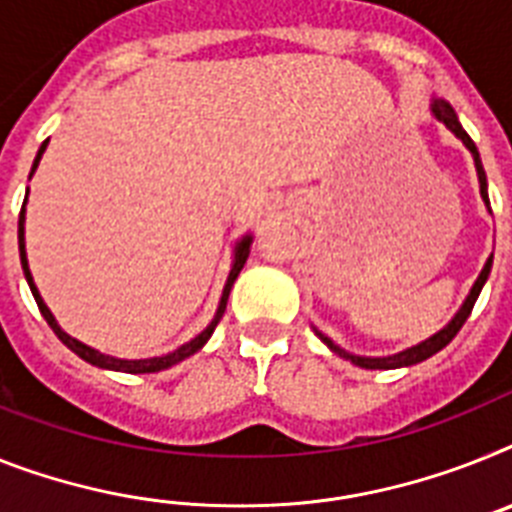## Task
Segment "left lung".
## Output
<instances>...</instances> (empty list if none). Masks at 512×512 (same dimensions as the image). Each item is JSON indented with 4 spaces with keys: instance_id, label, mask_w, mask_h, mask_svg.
Instances as JSON below:
<instances>
[{
    "instance_id": "8db88e82",
    "label": "left lung",
    "mask_w": 512,
    "mask_h": 512,
    "mask_svg": "<svg viewBox=\"0 0 512 512\" xmlns=\"http://www.w3.org/2000/svg\"><path fill=\"white\" fill-rule=\"evenodd\" d=\"M432 114H435L437 119H440L445 127H448L450 132H453L458 140H461L463 145H466L468 150H471V156H474V163H476V174H479V192H482V200L484 205L489 208V192H487V174H484L482 169V161H479V150H476L474 140L466 135V130L461 127V122H458V117H455V111L453 106H450L448 101H442V98H435L432 101ZM489 270H492V257H489L487 263H484L482 273H479V278H476V283L471 286V291H468L466 296V302L461 304V309L455 312L453 320L445 325V328L440 330V333H435L432 338H427V341L422 343H416V346H411V349L406 351H398V354L393 356H356V354H349L346 349H341V346H336V343L330 341L328 336H322L320 330L315 328V333L320 336V341L328 346L333 354L343 356V359H349L351 364H356V367H364V369H398V367H411V364H419L424 362V359H429V356H435L437 351H442L445 346H448L450 341L455 338V333L463 328V322L468 320V315H471V309H474L476 299H479V294H482V286L487 283L489 278Z\"/></svg>"
}]
</instances>
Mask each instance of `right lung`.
<instances>
[{
	"mask_svg": "<svg viewBox=\"0 0 512 512\" xmlns=\"http://www.w3.org/2000/svg\"><path fill=\"white\" fill-rule=\"evenodd\" d=\"M46 145H49V140H44V145L38 148V156L36 161H33V169H30V176H33V171L38 169V161H41V156H44ZM25 203H28V195H25ZM25 203H23V210H20V221H17V242H20V263H23V273H25V281H28L30 291H33V299H36L38 309H41V315H44V320L49 322V328L57 333L59 341L67 346L70 351H75L80 359H85L88 364H93V367H101V369H114V372H127V375H145V372H161V369H169L174 367V364L184 362L187 356L197 354V351L203 349L205 343H208V338L213 336V330H216V325L221 322L223 317V309H226V302H229V291L231 286H234L236 276L242 273L244 263H247L249 257V244H252V234L242 236L239 242H236V249H234V263H231V273L229 278H226V286H223V294H221V302H218V309H216V317L210 320L208 328L200 333V336H195L192 341H187L184 346H179V349L169 351V354L163 356H153V359H117V356H109V354H101V351L90 349V346H85V343H80L77 338L67 336L62 328H59V322L54 320V315H51V309L46 307L44 299H41V294H38L36 283H33V276H30V268H28V255H25Z\"/></svg>",
	"mask_w": 512,
	"mask_h": 512,
	"instance_id": "right-lung-1",
	"label": "right lung"
}]
</instances>
